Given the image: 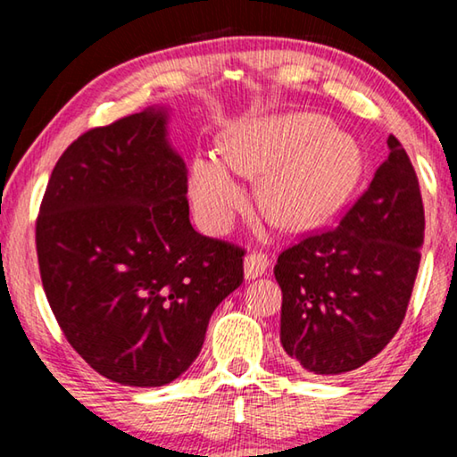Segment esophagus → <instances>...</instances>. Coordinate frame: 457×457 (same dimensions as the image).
<instances>
[{"instance_id": "34e87169", "label": "esophagus", "mask_w": 457, "mask_h": 457, "mask_svg": "<svg viewBox=\"0 0 457 457\" xmlns=\"http://www.w3.org/2000/svg\"><path fill=\"white\" fill-rule=\"evenodd\" d=\"M268 264H270V260H268L264 253H249L247 258L243 260V272H245V278L253 280L262 277V274L266 272Z\"/></svg>"}]
</instances>
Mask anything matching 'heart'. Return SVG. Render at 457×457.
<instances>
[{
  "label": "heart",
  "mask_w": 457,
  "mask_h": 457,
  "mask_svg": "<svg viewBox=\"0 0 457 457\" xmlns=\"http://www.w3.org/2000/svg\"><path fill=\"white\" fill-rule=\"evenodd\" d=\"M220 155H197L189 168L193 212L214 235L227 233L247 208V193L233 172L260 180L264 214L293 233L337 214L364 172L360 143L312 112L239 124L224 135Z\"/></svg>",
  "instance_id": "heart-1"
}]
</instances>
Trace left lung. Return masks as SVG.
Here are the masks:
<instances>
[{
  "label": "left lung",
  "instance_id": "8db88e82",
  "mask_svg": "<svg viewBox=\"0 0 457 457\" xmlns=\"http://www.w3.org/2000/svg\"><path fill=\"white\" fill-rule=\"evenodd\" d=\"M389 158L339 227L285 249L280 343L305 372L335 377L364 366L393 339L408 310L424 243L414 166L395 137Z\"/></svg>",
  "mask_w": 457,
  "mask_h": 457
}]
</instances>
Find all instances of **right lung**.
<instances>
[{"instance_id":"1","label":"right lung","mask_w":457,"mask_h":457,"mask_svg":"<svg viewBox=\"0 0 457 457\" xmlns=\"http://www.w3.org/2000/svg\"><path fill=\"white\" fill-rule=\"evenodd\" d=\"M168 118L166 105H152L80 135L37 218L55 320L93 370L127 386L179 378L218 303L243 283V249L191 227Z\"/></svg>"}]
</instances>
